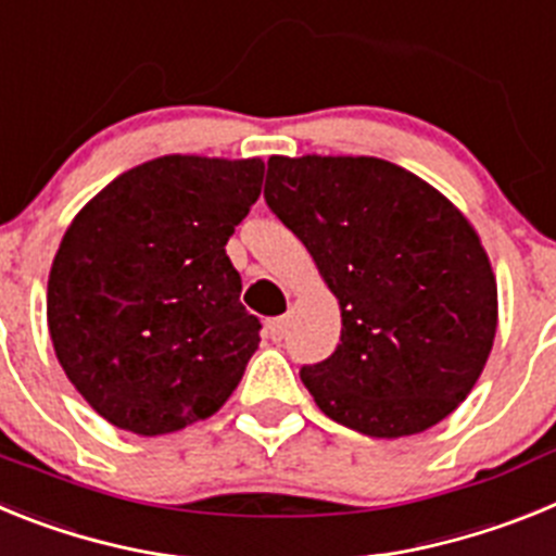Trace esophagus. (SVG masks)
Wrapping results in <instances>:
<instances>
[{
    "mask_svg": "<svg viewBox=\"0 0 556 556\" xmlns=\"http://www.w3.org/2000/svg\"><path fill=\"white\" fill-rule=\"evenodd\" d=\"M287 326H289L287 317H273V320H267L269 339H273V342H281V339L287 337Z\"/></svg>",
    "mask_w": 556,
    "mask_h": 556,
    "instance_id": "1",
    "label": "esophagus"
}]
</instances>
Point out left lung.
I'll list each match as a JSON object with an SVG mask.
<instances>
[{
  "label": "left lung",
  "mask_w": 556,
  "mask_h": 556,
  "mask_svg": "<svg viewBox=\"0 0 556 556\" xmlns=\"http://www.w3.org/2000/svg\"><path fill=\"white\" fill-rule=\"evenodd\" d=\"M264 200L339 301V345L301 370L331 420L395 440L468 397L493 351L498 289L468 217L412 172L367 155L267 161Z\"/></svg>",
  "instance_id": "left-lung-1"
}]
</instances>
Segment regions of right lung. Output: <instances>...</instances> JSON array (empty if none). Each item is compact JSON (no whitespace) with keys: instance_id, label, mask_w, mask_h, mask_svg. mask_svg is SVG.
Returning a JSON list of instances; mask_svg holds the SVG:
<instances>
[{"instance_id":"add662e5","label":"right lung","mask_w":556,"mask_h":556,"mask_svg":"<svg viewBox=\"0 0 556 556\" xmlns=\"http://www.w3.org/2000/svg\"><path fill=\"white\" fill-rule=\"evenodd\" d=\"M262 159L164 155L88 200L47 283L63 372L116 429L159 437L211 417L262 337L225 244L262 194Z\"/></svg>"}]
</instances>
